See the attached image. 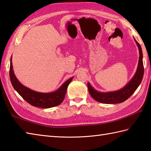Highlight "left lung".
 <instances>
[{
  "label": "left lung",
  "mask_w": 151,
  "mask_h": 151,
  "mask_svg": "<svg viewBox=\"0 0 151 151\" xmlns=\"http://www.w3.org/2000/svg\"><path fill=\"white\" fill-rule=\"evenodd\" d=\"M135 41L139 49V57L136 73L132 79L128 83L127 86H125L123 89H120V90L108 93H101L96 91L91 87L89 83H88V88L89 93L95 101L104 104L121 103V102L127 100L138 88L143 77L144 67L142 47L136 40Z\"/></svg>",
  "instance_id": "left-lung-1"
}]
</instances>
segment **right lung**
<instances>
[{"mask_svg": "<svg viewBox=\"0 0 151 151\" xmlns=\"http://www.w3.org/2000/svg\"><path fill=\"white\" fill-rule=\"evenodd\" d=\"M9 67V78L13 87L17 91L24 100L34 106L42 108H49L60 104L63 101L66 93L67 86L71 82L73 77L64 83L57 91L52 93H39L31 90L19 82L13 70L12 58Z\"/></svg>", "mask_w": 151, "mask_h": 151, "instance_id": "right-lung-1", "label": "right lung"}]
</instances>
